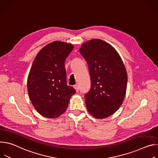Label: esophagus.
Listing matches in <instances>:
<instances>
[{"label":"esophagus","mask_w":158,"mask_h":158,"mask_svg":"<svg viewBox=\"0 0 158 158\" xmlns=\"http://www.w3.org/2000/svg\"><path fill=\"white\" fill-rule=\"evenodd\" d=\"M73 87H74V89L76 90V91H77V92H78V91L79 90V87H78V85H74V86H73Z\"/></svg>","instance_id":"esophagus-1"}]
</instances>
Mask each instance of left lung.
Masks as SVG:
<instances>
[{"instance_id":"left-lung-1","label":"left lung","mask_w":158,"mask_h":158,"mask_svg":"<svg viewBox=\"0 0 158 158\" xmlns=\"http://www.w3.org/2000/svg\"><path fill=\"white\" fill-rule=\"evenodd\" d=\"M88 63L91 89L85 95L87 110L99 119L114 114L124 99L127 83L125 65L115 49L108 43L93 39L80 48Z\"/></svg>"}]
</instances>
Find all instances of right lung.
I'll return each instance as SVG.
<instances>
[{
    "instance_id": "1",
    "label": "right lung",
    "mask_w": 158,
    "mask_h": 158,
    "mask_svg": "<svg viewBox=\"0 0 158 158\" xmlns=\"http://www.w3.org/2000/svg\"><path fill=\"white\" fill-rule=\"evenodd\" d=\"M74 48L55 41L43 47L35 58L27 78L29 98L36 111L47 118H57L66 110L76 92L67 85L64 61Z\"/></svg>"
}]
</instances>
